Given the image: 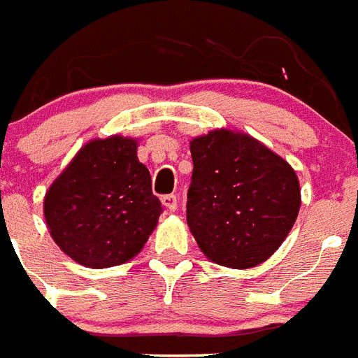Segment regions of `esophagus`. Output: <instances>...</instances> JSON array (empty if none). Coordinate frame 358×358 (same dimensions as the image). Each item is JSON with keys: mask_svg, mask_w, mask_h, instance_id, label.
Listing matches in <instances>:
<instances>
[{"mask_svg": "<svg viewBox=\"0 0 358 358\" xmlns=\"http://www.w3.org/2000/svg\"><path fill=\"white\" fill-rule=\"evenodd\" d=\"M160 200H162V205H164L167 210H171V213L176 210V207H178V198H176V194H164Z\"/></svg>", "mask_w": 358, "mask_h": 358, "instance_id": "34e87169", "label": "esophagus"}]
</instances>
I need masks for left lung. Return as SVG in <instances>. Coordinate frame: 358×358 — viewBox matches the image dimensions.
Here are the masks:
<instances>
[{
    "mask_svg": "<svg viewBox=\"0 0 358 358\" xmlns=\"http://www.w3.org/2000/svg\"><path fill=\"white\" fill-rule=\"evenodd\" d=\"M191 157L187 225L201 252L231 268L268 259L299 214V180L290 164L229 129L192 138Z\"/></svg>",
    "mask_w": 358,
    "mask_h": 358,
    "instance_id": "left-lung-1",
    "label": "left lung"
}]
</instances>
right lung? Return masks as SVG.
Masks as SVG:
<instances>
[{"label": "right lung", "instance_id": "right-lung-1", "mask_svg": "<svg viewBox=\"0 0 358 358\" xmlns=\"http://www.w3.org/2000/svg\"><path fill=\"white\" fill-rule=\"evenodd\" d=\"M162 214L136 141L113 135L80 148L45 196L50 234L88 268L122 265L141 252Z\"/></svg>", "mask_w": 358, "mask_h": 358}]
</instances>
